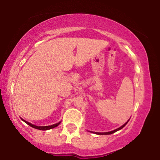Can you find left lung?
Segmentation results:
<instances>
[{
	"instance_id": "8db88e82",
	"label": "left lung",
	"mask_w": 160,
	"mask_h": 160,
	"mask_svg": "<svg viewBox=\"0 0 160 160\" xmlns=\"http://www.w3.org/2000/svg\"><path fill=\"white\" fill-rule=\"evenodd\" d=\"M127 122H126V123L122 125V126H121V127L118 128H117V129L113 130V131H111V132H95V134H98V135H110V134H113V133L116 132H117V131H118V130H120V129H121V128H123L124 126H126V124H127Z\"/></svg>"
}]
</instances>
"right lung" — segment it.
Segmentation results:
<instances>
[{"label": "right lung", "mask_w": 160, "mask_h": 160, "mask_svg": "<svg viewBox=\"0 0 160 160\" xmlns=\"http://www.w3.org/2000/svg\"><path fill=\"white\" fill-rule=\"evenodd\" d=\"M24 122H25L28 125H29L30 126H32V128H37V129H40V130H48V129H51V128H53L55 127H56V126H58V125L60 124V122H58V123L56 124H53V125H51V126H35V125H33L32 123H30V122H27V121L22 120Z\"/></svg>", "instance_id": "right-lung-1"}]
</instances>
